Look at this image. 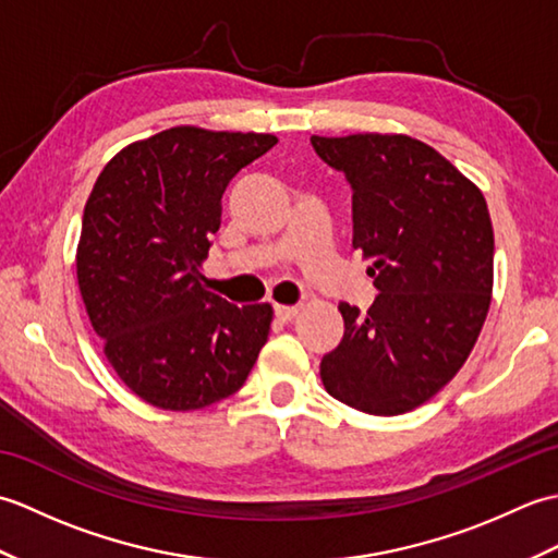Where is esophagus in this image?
Wrapping results in <instances>:
<instances>
[{"label": "esophagus", "mask_w": 558, "mask_h": 558, "mask_svg": "<svg viewBox=\"0 0 558 558\" xmlns=\"http://www.w3.org/2000/svg\"><path fill=\"white\" fill-rule=\"evenodd\" d=\"M272 312H276V318H278V322H282V324H288V322H292V318L294 316H298V306H282V304H276V310H272Z\"/></svg>", "instance_id": "obj_1"}]
</instances>
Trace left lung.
I'll return each mask as SVG.
<instances>
[{"mask_svg": "<svg viewBox=\"0 0 558 558\" xmlns=\"http://www.w3.org/2000/svg\"><path fill=\"white\" fill-rule=\"evenodd\" d=\"M352 189V246L372 258L369 312L340 302L345 333L322 381L345 405L393 417L434 398L475 348L494 286L487 201L441 153L402 134L312 136Z\"/></svg>", "mask_w": 558, "mask_h": 558, "instance_id": "left-lung-1", "label": "left lung"}]
</instances>
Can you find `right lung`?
Returning a JSON list of instances; mask_svg holds the SVG:
<instances>
[{"mask_svg":"<svg viewBox=\"0 0 558 558\" xmlns=\"http://www.w3.org/2000/svg\"><path fill=\"white\" fill-rule=\"evenodd\" d=\"M278 144L270 134L174 126L105 165L76 252L83 304L117 376L174 412L232 396L266 345L270 304L206 290L201 260L234 174Z\"/></svg>","mask_w":558,"mask_h":558,"instance_id":"add662e5","label":"right lung"}]
</instances>
